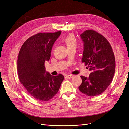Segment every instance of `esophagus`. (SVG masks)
Masks as SVG:
<instances>
[{
	"label": "esophagus",
	"mask_w": 129,
	"mask_h": 129,
	"mask_svg": "<svg viewBox=\"0 0 129 129\" xmlns=\"http://www.w3.org/2000/svg\"><path fill=\"white\" fill-rule=\"evenodd\" d=\"M73 75H66V77H67V78H68V79H72V78H73Z\"/></svg>",
	"instance_id": "34e87169"
}]
</instances>
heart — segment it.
Masks as SVG:
<instances>
[{"label":"heart","instance_id":"obj_1","mask_svg":"<svg viewBox=\"0 0 129 129\" xmlns=\"http://www.w3.org/2000/svg\"><path fill=\"white\" fill-rule=\"evenodd\" d=\"M63 41L67 47V48H76L77 42L75 37L73 34H69L63 38Z\"/></svg>","mask_w":129,"mask_h":129}]
</instances>
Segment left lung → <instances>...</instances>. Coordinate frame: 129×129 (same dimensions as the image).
Returning a JSON list of instances; mask_svg holds the SVG:
<instances>
[{
    "label": "left lung",
    "instance_id": "obj_1",
    "mask_svg": "<svg viewBox=\"0 0 129 129\" xmlns=\"http://www.w3.org/2000/svg\"><path fill=\"white\" fill-rule=\"evenodd\" d=\"M84 50L82 62L91 71L89 77L81 76L79 90L94 97L103 92L114 77L116 62L110 43L102 35L93 30H87L80 35Z\"/></svg>",
    "mask_w": 129,
    "mask_h": 129
}]
</instances>
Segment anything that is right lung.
<instances>
[{
  "label": "right lung",
  "instance_id": "right-lung-1",
  "mask_svg": "<svg viewBox=\"0 0 129 129\" xmlns=\"http://www.w3.org/2000/svg\"><path fill=\"white\" fill-rule=\"evenodd\" d=\"M61 31L38 33L24 43L19 53L17 70L19 81L33 98L47 101L58 91L64 76L46 72L45 62L49 61L52 47Z\"/></svg>",
  "mask_w": 129,
  "mask_h": 129
}]
</instances>
